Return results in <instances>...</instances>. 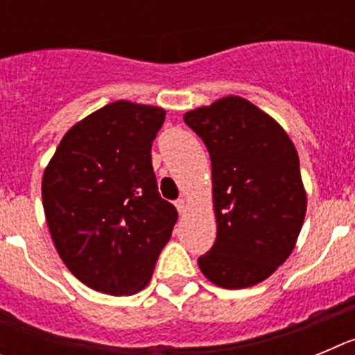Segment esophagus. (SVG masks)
Instances as JSON below:
<instances>
[{
	"mask_svg": "<svg viewBox=\"0 0 355 355\" xmlns=\"http://www.w3.org/2000/svg\"><path fill=\"white\" fill-rule=\"evenodd\" d=\"M175 208H178V211H180V215H184L187 213V200L184 199H180V200H175Z\"/></svg>",
	"mask_w": 355,
	"mask_h": 355,
	"instance_id": "34e87169",
	"label": "esophagus"
}]
</instances>
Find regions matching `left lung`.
<instances>
[{"label":"left lung","mask_w":355,"mask_h":355,"mask_svg":"<svg viewBox=\"0 0 355 355\" xmlns=\"http://www.w3.org/2000/svg\"><path fill=\"white\" fill-rule=\"evenodd\" d=\"M184 122L211 158L216 240L199 268L216 286L261 283L295 249L307 197L299 155L275 119L240 96L190 110Z\"/></svg>","instance_id":"1"}]
</instances>
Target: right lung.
<instances>
[{"label":"right lung","instance_id":"1","mask_svg":"<svg viewBox=\"0 0 355 355\" xmlns=\"http://www.w3.org/2000/svg\"><path fill=\"white\" fill-rule=\"evenodd\" d=\"M159 106L115 101L76 122L42 175L53 243L85 286L133 295L149 284L178 211L158 193L150 147Z\"/></svg>","mask_w":355,"mask_h":355}]
</instances>
